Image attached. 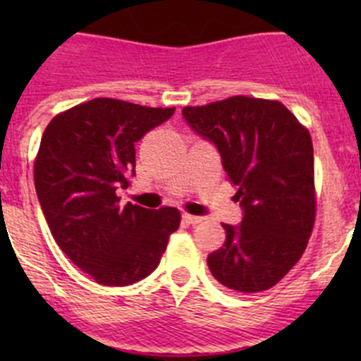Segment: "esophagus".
Returning <instances> with one entry per match:
<instances>
[{
	"label": "esophagus",
	"instance_id": "1",
	"mask_svg": "<svg viewBox=\"0 0 361 361\" xmlns=\"http://www.w3.org/2000/svg\"><path fill=\"white\" fill-rule=\"evenodd\" d=\"M181 218H183V221H187V224H190V225L201 224L202 221L201 216H195V214H190V213H183L181 214Z\"/></svg>",
	"mask_w": 361,
	"mask_h": 361
}]
</instances>
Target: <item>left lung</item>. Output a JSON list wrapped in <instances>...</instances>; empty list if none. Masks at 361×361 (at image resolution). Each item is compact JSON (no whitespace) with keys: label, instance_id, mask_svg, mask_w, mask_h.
<instances>
[{"label":"left lung","instance_id":"1","mask_svg":"<svg viewBox=\"0 0 361 361\" xmlns=\"http://www.w3.org/2000/svg\"><path fill=\"white\" fill-rule=\"evenodd\" d=\"M183 116L218 148L245 213L238 227L221 224L227 239L207 257L211 274L239 293L272 288L300 260L314 227L307 127L279 101L248 96L185 106Z\"/></svg>","mask_w":361,"mask_h":361}]
</instances>
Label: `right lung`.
I'll return each instance as SVG.
<instances>
[{
  "label": "right lung",
  "instance_id": "add662e5",
  "mask_svg": "<svg viewBox=\"0 0 361 361\" xmlns=\"http://www.w3.org/2000/svg\"><path fill=\"white\" fill-rule=\"evenodd\" d=\"M173 113L96 97L56 115L43 133L35 159L43 214L59 248L99 285L127 286L152 274L180 227L176 207H122L116 195L134 174V143Z\"/></svg>",
  "mask_w": 361,
  "mask_h": 361
}]
</instances>
